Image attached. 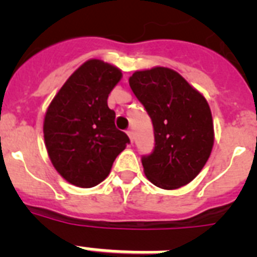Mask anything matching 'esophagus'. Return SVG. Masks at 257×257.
<instances>
[{"instance_id":"1","label":"esophagus","mask_w":257,"mask_h":257,"mask_svg":"<svg viewBox=\"0 0 257 257\" xmlns=\"http://www.w3.org/2000/svg\"><path fill=\"white\" fill-rule=\"evenodd\" d=\"M127 135H128V138H130L131 143H133L134 142V133H133V130H127Z\"/></svg>"}]
</instances>
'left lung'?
<instances>
[{"instance_id":"left-lung-1","label":"left lung","mask_w":257,"mask_h":257,"mask_svg":"<svg viewBox=\"0 0 257 257\" xmlns=\"http://www.w3.org/2000/svg\"><path fill=\"white\" fill-rule=\"evenodd\" d=\"M128 83L153 122L154 151L142 158L145 176L162 189L187 185L205 167L215 140L206 97L166 67L136 70Z\"/></svg>"}]
</instances>
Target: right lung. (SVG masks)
<instances>
[{
	"label": "right lung",
	"instance_id": "right-lung-1",
	"mask_svg": "<svg viewBox=\"0 0 257 257\" xmlns=\"http://www.w3.org/2000/svg\"><path fill=\"white\" fill-rule=\"evenodd\" d=\"M121 78L119 68L90 59L70 74L47 108V154L61 178L76 187L101 183L115 157L130 143L115 127V113L106 101Z\"/></svg>",
	"mask_w": 257,
	"mask_h": 257
}]
</instances>
